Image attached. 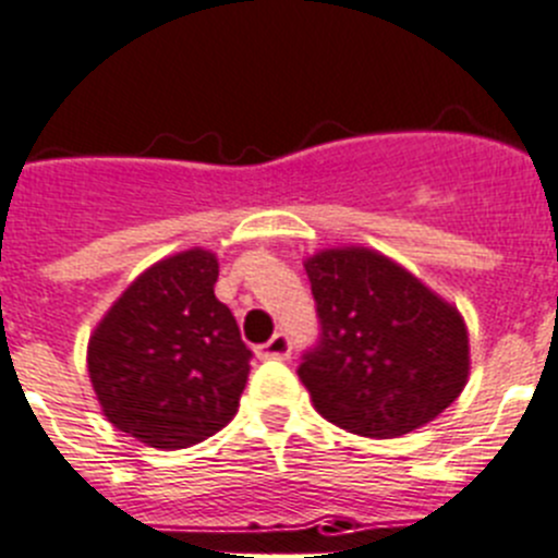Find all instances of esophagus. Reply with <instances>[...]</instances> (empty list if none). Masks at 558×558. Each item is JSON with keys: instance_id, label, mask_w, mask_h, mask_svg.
Returning a JSON list of instances; mask_svg holds the SVG:
<instances>
[{"instance_id": "obj_1", "label": "esophagus", "mask_w": 558, "mask_h": 558, "mask_svg": "<svg viewBox=\"0 0 558 558\" xmlns=\"http://www.w3.org/2000/svg\"><path fill=\"white\" fill-rule=\"evenodd\" d=\"M257 356L259 360H288L290 356L288 335H282V331H279V335L270 337L268 342H263V345H259Z\"/></svg>"}]
</instances>
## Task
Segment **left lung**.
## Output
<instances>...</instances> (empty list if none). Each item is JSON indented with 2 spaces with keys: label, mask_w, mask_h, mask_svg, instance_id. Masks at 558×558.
<instances>
[{
  "label": "left lung",
  "mask_w": 558,
  "mask_h": 558,
  "mask_svg": "<svg viewBox=\"0 0 558 558\" xmlns=\"http://www.w3.org/2000/svg\"><path fill=\"white\" fill-rule=\"evenodd\" d=\"M320 318L299 379L335 426L387 439L451 407L470 376V340L451 301L365 245L304 259Z\"/></svg>",
  "instance_id": "obj_1"
}]
</instances>
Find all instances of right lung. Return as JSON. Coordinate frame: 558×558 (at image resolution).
Listing matches in <instances>:
<instances>
[{
  "instance_id": "obj_1",
  "label": "right lung",
  "mask_w": 558,
  "mask_h": 558,
  "mask_svg": "<svg viewBox=\"0 0 558 558\" xmlns=\"http://www.w3.org/2000/svg\"><path fill=\"white\" fill-rule=\"evenodd\" d=\"M216 282L218 257L193 245L143 270L96 324L88 376L119 432L177 451L238 415L252 351Z\"/></svg>"
}]
</instances>
